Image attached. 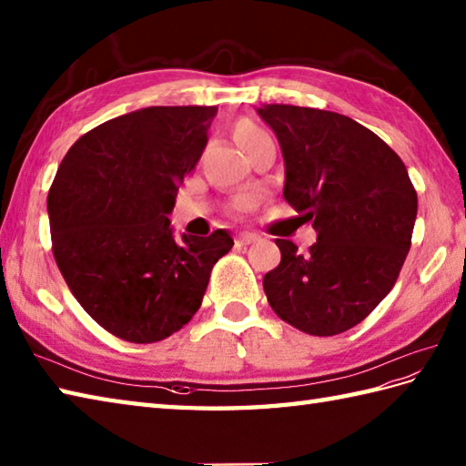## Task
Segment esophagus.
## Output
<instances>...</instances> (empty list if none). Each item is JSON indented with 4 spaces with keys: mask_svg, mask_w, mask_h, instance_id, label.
Masks as SVG:
<instances>
[{
    "mask_svg": "<svg viewBox=\"0 0 466 466\" xmlns=\"http://www.w3.org/2000/svg\"><path fill=\"white\" fill-rule=\"evenodd\" d=\"M237 245H251V243H255V241H259V235H255V233H241L239 237H237Z\"/></svg>",
    "mask_w": 466,
    "mask_h": 466,
    "instance_id": "1",
    "label": "esophagus"
}]
</instances>
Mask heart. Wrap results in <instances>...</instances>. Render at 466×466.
Listing matches in <instances>:
<instances>
[{"label":"heart","instance_id":"obj_1","mask_svg":"<svg viewBox=\"0 0 466 466\" xmlns=\"http://www.w3.org/2000/svg\"><path fill=\"white\" fill-rule=\"evenodd\" d=\"M259 135H263V130L258 125H253V122H249V120L237 122L235 128H233V137L237 140V145H241V142L255 138ZM249 205H251V197H239V198H237V203H235L237 208H247Z\"/></svg>","mask_w":466,"mask_h":466}]
</instances>
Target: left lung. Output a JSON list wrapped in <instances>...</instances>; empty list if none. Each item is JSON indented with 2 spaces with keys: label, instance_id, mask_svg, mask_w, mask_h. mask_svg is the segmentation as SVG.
Masks as SVG:
<instances>
[{
  "label": "left lung",
  "instance_id": "8db88e82",
  "mask_svg": "<svg viewBox=\"0 0 466 466\" xmlns=\"http://www.w3.org/2000/svg\"><path fill=\"white\" fill-rule=\"evenodd\" d=\"M286 160L283 197L313 221L308 253L275 239L281 261L265 273L271 309L309 336L354 328L400 275L412 243L419 197L394 150L344 114L265 104Z\"/></svg>",
  "mask_w": 466,
  "mask_h": 466
}]
</instances>
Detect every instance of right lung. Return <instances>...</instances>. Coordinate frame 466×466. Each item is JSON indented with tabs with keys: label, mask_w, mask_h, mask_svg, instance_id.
Listing matches in <instances>:
<instances>
[{
	"label": "right lung",
	"mask_w": 466,
	"mask_h": 466,
	"mask_svg": "<svg viewBox=\"0 0 466 466\" xmlns=\"http://www.w3.org/2000/svg\"><path fill=\"white\" fill-rule=\"evenodd\" d=\"M217 106H148L92 128L47 193L54 259L74 298L132 344L175 334L201 308L223 229L177 241L168 215L207 147Z\"/></svg>",
	"instance_id": "1"
}]
</instances>
